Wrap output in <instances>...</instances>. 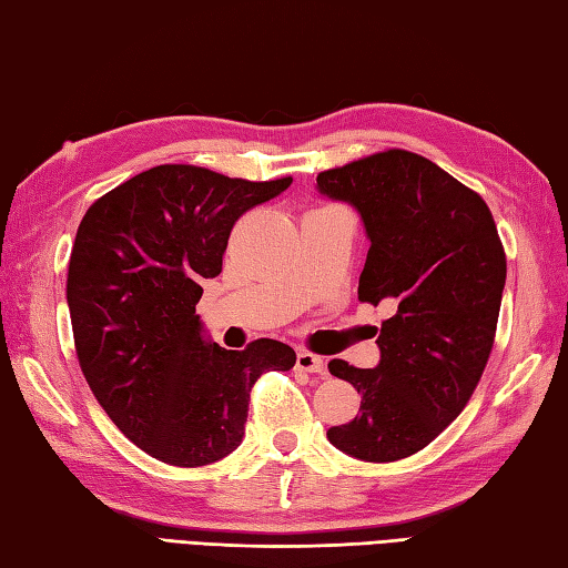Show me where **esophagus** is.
I'll return each mask as SVG.
<instances>
[{"mask_svg": "<svg viewBox=\"0 0 568 568\" xmlns=\"http://www.w3.org/2000/svg\"><path fill=\"white\" fill-rule=\"evenodd\" d=\"M295 369L307 372V374H325L327 366H325V359L317 357V354L303 349V352H297V357H295Z\"/></svg>", "mask_w": 568, "mask_h": 568, "instance_id": "obj_1", "label": "esophagus"}]
</instances>
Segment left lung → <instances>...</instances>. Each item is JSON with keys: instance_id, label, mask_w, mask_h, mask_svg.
<instances>
[{"instance_id": "8db88e82", "label": "left lung", "mask_w": 568, "mask_h": 568, "mask_svg": "<svg viewBox=\"0 0 568 568\" xmlns=\"http://www.w3.org/2000/svg\"><path fill=\"white\" fill-rule=\"evenodd\" d=\"M317 189L364 221L359 300L396 307L374 369L327 364L362 394L359 414L327 438L366 463L402 460L450 426L480 382L507 277L503 241L480 194L406 150L320 172Z\"/></svg>"}]
</instances>
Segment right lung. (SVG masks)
Instances as JSON below:
<instances>
[{
  "instance_id": "right-lung-1",
  "label": "right lung",
  "mask_w": 568,
  "mask_h": 568,
  "mask_svg": "<svg viewBox=\"0 0 568 568\" xmlns=\"http://www.w3.org/2000/svg\"><path fill=\"white\" fill-rule=\"evenodd\" d=\"M291 182L160 164L85 211L65 281L75 354L110 420L152 458L180 468L226 458L243 440L255 379L295 366L277 339L219 347L196 315L233 224Z\"/></svg>"
}]
</instances>
